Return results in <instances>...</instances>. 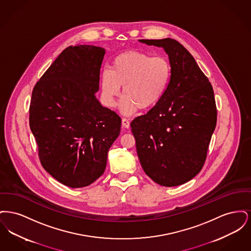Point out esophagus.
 <instances>
[{
    "instance_id": "obj_1",
    "label": "esophagus",
    "mask_w": 251,
    "mask_h": 251,
    "mask_svg": "<svg viewBox=\"0 0 251 251\" xmlns=\"http://www.w3.org/2000/svg\"><path fill=\"white\" fill-rule=\"evenodd\" d=\"M122 126L124 128H129L130 127V121L127 120V119H122Z\"/></svg>"
}]
</instances>
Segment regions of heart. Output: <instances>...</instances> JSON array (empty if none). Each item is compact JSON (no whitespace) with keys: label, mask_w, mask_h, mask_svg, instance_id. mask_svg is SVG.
<instances>
[{"label":"heart","mask_w":251,"mask_h":251,"mask_svg":"<svg viewBox=\"0 0 251 251\" xmlns=\"http://www.w3.org/2000/svg\"><path fill=\"white\" fill-rule=\"evenodd\" d=\"M171 65L165 56H153L138 50H128L117 55L111 71L100 75L101 98L105 105L114 107L123 87L120 109L131 115L137 110L156 105L165 95L171 80Z\"/></svg>","instance_id":"obj_1"}]
</instances>
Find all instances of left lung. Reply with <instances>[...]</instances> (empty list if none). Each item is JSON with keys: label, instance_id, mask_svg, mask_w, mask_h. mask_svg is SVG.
<instances>
[{"label": "left lung", "instance_id": "1", "mask_svg": "<svg viewBox=\"0 0 251 251\" xmlns=\"http://www.w3.org/2000/svg\"><path fill=\"white\" fill-rule=\"evenodd\" d=\"M139 41L164 48L172 72L162 100L131 121L137 155L145 173L156 183L177 186L199 174L205 163L217 118L214 89L177 40Z\"/></svg>", "mask_w": 251, "mask_h": 251}]
</instances>
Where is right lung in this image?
Segmentation results:
<instances>
[{
	"label": "right lung",
	"instance_id": "1",
	"mask_svg": "<svg viewBox=\"0 0 251 251\" xmlns=\"http://www.w3.org/2000/svg\"><path fill=\"white\" fill-rule=\"evenodd\" d=\"M105 50L90 45L65 49L36 83L29 123L44 169L59 182L84 187L100 178L120 116L96 99Z\"/></svg>",
	"mask_w": 251,
	"mask_h": 251
}]
</instances>
